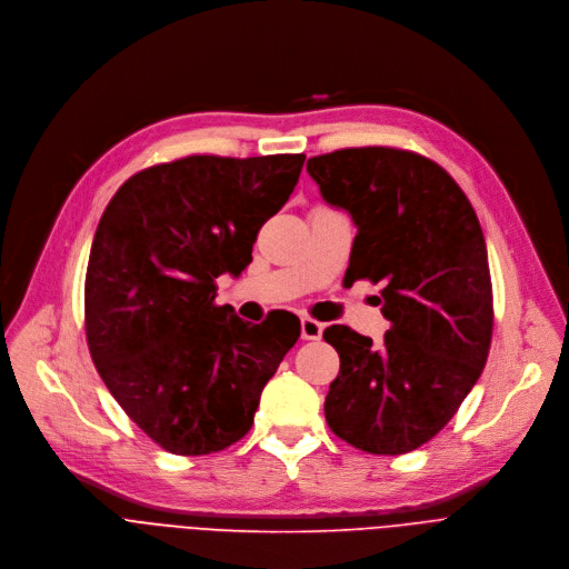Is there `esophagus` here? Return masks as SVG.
Masks as SVG:
<instances>
[{
  "label": "esophagus",
  "instance_id": "34e87169",
  "mask_svg": "<svg viewBox=\"0 0 569 569\" xmlns=\"http://www.w3.org/2000/svg\"><path fill=\"white\" fill-rule=\"evenodd\" d=\"M322 329H325V325L313 320V318H309V316H305L300 320V333H302L305 340H320L322 338Z\"/></svg>",
  "mask_w": 569,
  "mask_h": 569
}]
</instances>
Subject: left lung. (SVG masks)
<instances>
[{"instance_id": "left-lung-1", "label": "left lung", "mask_w": 569, "mask_h": 569, "mask_svg": "<svg viewBox=\"0 0 569 569\" xmlns=\"http://www.w3.org/2000/svg\"><path fill=\"white\" fill-rule=\"evenodd\" d=\"M327 203L357 223L355 280L383 282L381 346L346 325L322 338L340 357L325 397L333 435L375 456L432 439L480 379L493 291L478 214L443 168L397 148H348L307 161Z\"/></svg>"}]
</instances>
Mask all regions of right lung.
I'll list each match as a JSON object with an SVG mask.
<instances>
[{"instance_id": "add662e5", "label": "right lung", "mask_w": 569, "mask_h": 569, "mask_svg": "<svg viewBox=\"0 0 569 569\" xmlns=\"http://www.w3.org/2000/svg\"><path fill=\"white\" fill-rule=\"evenodd\" d=\"M305 154H194L130 177L107 203L84 278V329L111 397L161 448L208 456L242 439L300 320L249 325L214 305Z\"/></svg>"}]
</instances>
